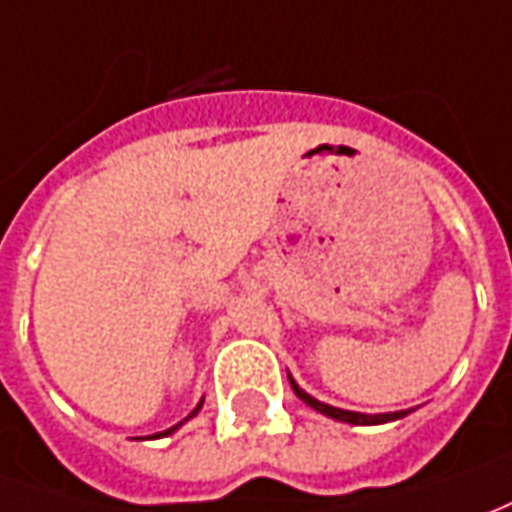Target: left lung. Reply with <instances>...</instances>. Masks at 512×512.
<instances>
[{
  "label": "left lung",
  "instance_id": "left-lung-1",
  "mask_svg": "<svg viewBox=\"0 0 512 512\" xmlns=\"http://www.w3.org/2000/svg\"><path fill=\"white\" fill-rule=\"evenodd\" d=\"M291 380V388L293 393L305 402V405H310L313 410H318L321 416H330L335 418V421H343V424H385V421H396V418H405L407 410H396V413H377V416H368V413H355V410H341V407H332V405H324V402H318L316 396H310L307 391H302L296 382H293V377H288Z\"/></svg>",
  "mask_w": 512,
  "mask_h": 512
}]
</instances>
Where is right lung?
<instances>
[{
	"mask_svg": "<svg viewBox=\"0 0 512 512\" xmlns=\"http://www.w3.org/2000/svg\"><path fill=\"white\" fill-rule=\"evenodd\" d=\"M199 410H202V402H199V405L194 407V413H191V416H188V418H194L196 413H199ZM188 418H182L180 424H174V427H171V430H163V432H157V435H152V438H166V435H171V432H174V430H180V427H182V424H185V421H188Z\"/></svg>",
	"mask_w": 512,
	"mask_h": 512,
	"instance_id": "add662e5",
	"label": "right lung"
}]
</instances>
